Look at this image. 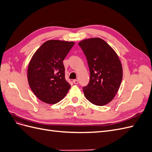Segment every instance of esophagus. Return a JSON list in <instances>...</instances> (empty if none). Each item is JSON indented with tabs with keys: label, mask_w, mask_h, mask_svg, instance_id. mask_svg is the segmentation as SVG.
I'll list each match as a JSON object with an SVG mask.
<instances>
[{
	"label": "esophagus",
	"mask_w": 152,
	"mask_h": 152,
	"mask_svg": "<svg viewBox=\"0 0 152 152\" xmlns=\"http://www.w3.org/2000/svg\"><path fill=\"white\" fill-rule=\"evenodd\" d=\"M73 83H74L75 84H79V80H77V79H75V80H73Z\"/></svg>",
	"instance_id": "esophagus-1"
}]
</instances>
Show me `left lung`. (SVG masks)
I'll return each mask as SVG.
<instances>
[{
	"mask_svg": "<svg viewBox=\"0 0 152 152\" xmlns=\"http://www.w3.org/2000/svg\"><path fill=\"white\" fill-rule=\"evenodd\" d=\"M86 56L90 71L89 84L83 87L86 99L95 105L103 106L114 98L122 79V67L115 50L100 38L79 43Z\"/></svg>",
	"mask_w": 152,
	"mask_h": 152,
	"instance_id": "left-lung-1",
	"label": "left lung"
}]
</instances>
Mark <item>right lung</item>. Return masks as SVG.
<instances>
[{
	"label": "right lung",
	"instance_id": "right-lung-1",
	"mask_svg": "<svg viewBox=\"0 0 152 152\" xmlns=\"http://www.w3.org/2000/svg\"><path fill=\"white\" fill-rule=\"evenodd\" d=\"M74 44L50 40L41 45L32 56L27 77L31 91L42 102L56 103L70 89L71 86L65 79L63 61Z\"/></svg>",
	"mask_w": 152,
	"mask_h": 152
}]
</instances>
